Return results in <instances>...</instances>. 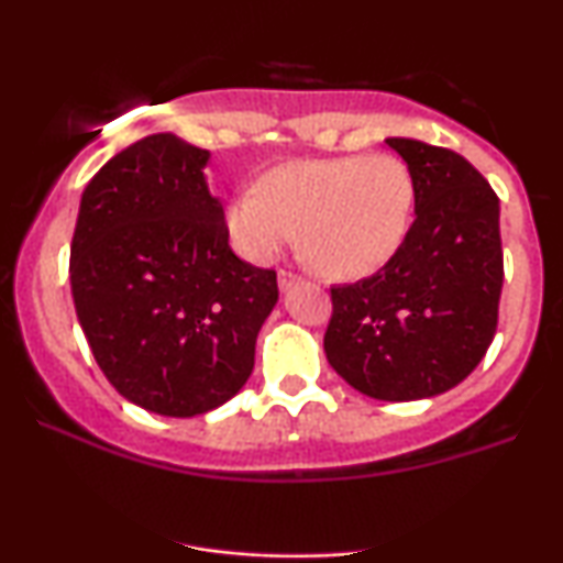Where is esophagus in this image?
Instances as JSON below:
<instances>
[{
    "mask_svg": "<svg viewBox=\"0 0 563 563\" xmlns=\"http://www.w3.org/2000/svg\"><path fill=\"white\" fill-rule=\"evenodd\" d=\"M301 277L299 275H294V273H286V269H283L280 275H277V286H280V290H288V288H294L296 283H299Z\"/></svg>",
    "mask_w": 563,
    "mask_h": 563,
    "instance_id": "1",
    "label": "esophagus"
}]
</instances>
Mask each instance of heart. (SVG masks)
Wrapping results in <instances>:
<instances>
[{
  "label": "heart",
  "instance_id": "obj_1",
  "mask_svg": "<svg viewBox=\"0 0 563 563\" xmlns=\"http://www.w3.org/2000/svg\"><path fill=\"white\" fill-rule=\"evenodd\" d=\"M416 187L407 166L386 156L294 161L224 211L232 249L267 264L296 241L320 275L357 280L391 262L410 230Z\"/></svg>",
  "mask_w": 563,
  "mask_h": 563
}]
</instances>
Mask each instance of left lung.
<instances>
[{
	"mask_svg": "<svg viewBox=\"0 0 563 563\" xmlns=\"http://www.w3.org/2000/svg\"><path fill=\"white\" fill-rule=\"evenodd\" d=\"M416 187V222L389 264L331 288L328 363L384 402L437 397L482 363L503 288L500 200L466 158L389 137Z\"/></svg>",
	"mask_w": 563,
	"mask_h": 563,
	"instance_id": "8db88e82",
	"label": "left lung"
}]
</instances>
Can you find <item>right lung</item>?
I'll use <instances>...</instances> for the list:
<instances>
[{"label":"right lung","mask_w":563,"mask_h":563,"mask_svg":"<svg viewBox=\"0 0 563 563\" xmlns=\"http://www.w3.org/2000/svg\"><path fill=\"white\" fill-rule=\"evenodd\" d=\"M211 153L151 134L84 187L70 294L97 365L129 402L192 418L235 397L277 303L275 269L238 260L206 183Z\"/></svg>","instance_id":"add662e5"}]
</instances>
